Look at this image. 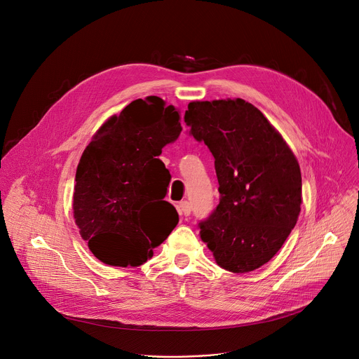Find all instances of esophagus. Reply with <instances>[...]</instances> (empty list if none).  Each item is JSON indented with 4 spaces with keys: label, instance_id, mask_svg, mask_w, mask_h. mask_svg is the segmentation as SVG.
I'll use <instances>...</instances> for the list:
<instances>
[{
    "label": "esophagus",
    "instance_id": "esophagus-1",
    "mask_svg": "<svg viewBox=\"0 0 359 359\" xmlns=\"http://www.w3.org/2000/svg\"><path fill=\"white\" fill-rule=\"evenodd\" d=\"M190 212H191V206H190V203H189L187 201L180 202V205H179V213H180L182 216L187 217V216H190Z\"/></svg>",
    "mask_w": 359,
    "mask_h": 359
}]
</instances>
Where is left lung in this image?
Instances as JSON below:
<instances>
[{
	"label": "left lung",
	"instance_id": "left-lung-1",
	"mask_svg": "<svg viewBox=\"0 0 359 359\" xmlns=\"http://www.w3.org/2000/svg\"><path fill=\"white\" fill-rule=\"evenodd\" d=\"M190 135L215 157L220 202L199 223L216 264L233 273L265 265L295 227L302 203L299 163L276 128L242 100L191 102Z\"/></svg>",
	"mask_w": 359,
	"mask_h": 359
}]
</instances>
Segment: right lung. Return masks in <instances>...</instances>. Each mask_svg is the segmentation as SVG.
Returning <instances> with one entry per match:
<instances>
[{
	"label": "right lung",
	"instance_id": "obj_1",
	"mask_svg": "<svg viewBox=\"0 0 359 359\" xmlns=\"http://www.w3.org/2000/svg\"><path fill=\"white\" fill-rule=\"evenodd\" d=\"M180 116L150 95L111 116L76 172L73 210L93 255L111 266H140L170 235L179 215L165 201L170 173L157 156L180 132Z\"/></svg>",
	"mask_w": 359,
	"mask_h": 359
}]
</instances>
